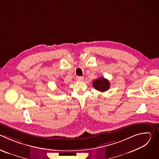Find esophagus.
I'll use <instances>...</instances> for the list:
<instances>
[{
	"mask_svg": "<svg viewBox=\"0 0 159 159\" xmlns=\"http://www.w3.org/2000/svg\"><path fill=\"white\" fill-rule=\"evenodd\" d=\"M76 79H77V80H78V81H82V80H84V77H81V76H78V77H77Z\"/></svg>",
	"mask_w": 159,
	"mask_h": 159,
	"instance_id": "obj_1",
	"label": "esophagus"
}]
</instances>
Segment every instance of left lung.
I'll use <instances>...</instances> for the list:
<instances>
[{
  "mask_svg": "<svg viewBox=\"0 0 159 159\" xmlns=\"http://www.w3.org/2000/svg\"><path fill=\"white\" fill-rule=\"evenodd\" d=\"M93 85L94 88L100 92H105L109 89L110 83L107 79L104 77H100L97 80H95L93 82Z\"/></svg>",
  "mask_w": 159,
  "mask_h": 159,
  "instance_id": "left-lung-1",
  "label": "left lung"
}]
</instances>
